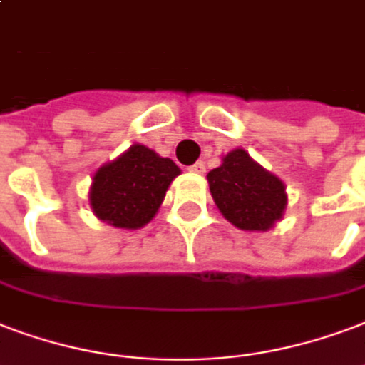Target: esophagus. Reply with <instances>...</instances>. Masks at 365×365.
I'll return each instance as SVG.
<instances>
[{
    "mask_svg": "<svg viewBox=\"0 0 365 365\" xmlns=\"http://www.w3.org/2000/svg\"><path fill=\"white\" fill-rule=\"evenodd\" d=\"M189 172H195V174H202V172H205V163H202V160H197V163L189 166Z\"/></svg>",
    "mask_w": 365,
    "mask_h": 365,
    "instance_id": "esophagus-1",
    "label": "esophagus"
}]
</instances>
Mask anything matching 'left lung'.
I'll return each instance as SVG.
<instances>
[{
  "instance_id": "8db88e82",
  "label": "left lung",
  "mask_w": 365,
  "mask_h": 365,
  "mask_svg": "<svg viewBox=\"0 0 365 365\" xmlns=\"http://www.w3.org/2000/svg\"><path fill=\"white\" fill-rule=\"evenodd\" d=\"M207 178L216 207L239 230L266 232L282 218L287 205L285 185L243 149L227 153L222 166Z\"/></svg>"
}]
</instances>
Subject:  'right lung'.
<instances>
[{"instance_id":"add662e5","label":"right lung","mask_w":365,"mask_h":365,"mask_svg":"<svg viewBox=\"0 0 365 365\" xmlns=\"http://www.w3.org/2000/svg\"><path fill=\"white\" fill-rule=\"evenodd\" d=\"M180 168L145 145H132L93 176L90 202L99 220L115 227L138 230L157 214Z\"/></svg>"}]
</instances>
